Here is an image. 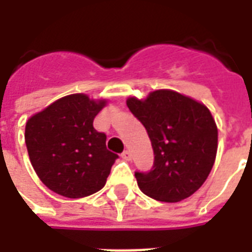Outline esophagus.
<instances>
[{
  "label": "esophagus",
  "instance_id": "obj_1",
  "mask_svg": "<svg viewBox=\"0 0 252 252\" xmlns=\"http://www.w3.org/2000/svg\"><path fill=\"white\" fill-rule=\"evenodd\" d=\"M121 158L124 159V160H131L132 158V154L129 150H126V151H123V154H121Z\"/></svg>",
  "mask_w": 252,
  "mask_h": 252
}]
</instances>
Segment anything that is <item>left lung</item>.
Returning <instances> with one entry per match:
<instances>
[{
    "label": "left lung",
    "instance_id": "obj_1",
    "mask_svg": "<svg viewBox=\"0 0 252 252\" xmlns=\"http://www.w3.org/2000/svg\"><path fill=\"white\" fill-rule=\"evenodd\" d=\"M154 150V166L136 171L137 186L151 198L178 202L200 189L217 153V126L204 104L173 90H155L146 99H126Z\"/></svg>",
    "mask_w": 252,
    "mask_h": 252
}]
</instances>
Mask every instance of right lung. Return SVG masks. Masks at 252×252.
<instances>
[{
	"instance_id": "right-lung-1",
	"label": "right lung",
	"mask_w": 252,
	"mask_h": 252,
	"mask_svg": "<svg viewBox=\"0 0 252 252\" xmlns=\"http://www.w3.org/2000/svg\"><path fill=\"white\" fill-rule=\"evenodd\" d=\"M106 101L70 94L27 121L25 144L36 174L52 191L81 198L104 188L119 158L93 120Z\"/></svg>"
}]
</instances>
